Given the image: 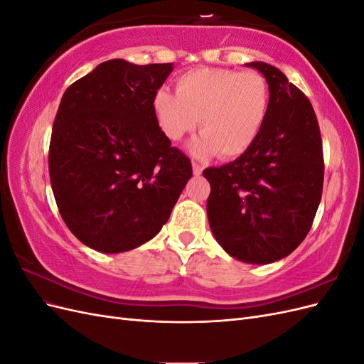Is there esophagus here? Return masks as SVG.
Listing matches in <instances>:
<instances>
[{"instance_id": "34e87169", "label": "esophagus", "mask_w": 364, "mask_h": 364, "mask_svg": "<svg viewBox=\"0 0 364 364\" xmlns=\"http://www.w3.org/2000/svg\"><path fill=\"white\" fill-rule=\"evenodd\" d=\"M202 171H203V165L200 162H193V173L196 176H199L202 174Z\"/></svg>"}]
</instances>
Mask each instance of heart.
<instances>
[{"label":"heart","mask_w":364,"mask_h":364,"mask_svg":"<svg viewBox=\"0 0 364 364\" xmlns=\"http://www.w3.org/2000/svg\"><path fill=\"white\" fill-rule=\"evenodd\" d=\"M153 114L164 135L179 141L197 126L202 136L191 150L205 156L218 153L235 158L246 153L266 124L270 87L258 71L196 68L176 80V94L159 90Z\"/></svg>","instance_id":"obj_1"}]
</instances>
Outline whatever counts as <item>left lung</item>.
<instances>
[{"label":"left lung","mask_w":364,"mask_h":364,"mask_svg":"<svg viewBox=\"0 0 364 364\" xmlns=\"http://www.w3.org/2000/svg\"><path fill=\"white\" fill-rule=\"evenodd\" d=\"M266 77L270 109L253 146L203 176L211 185L209 226L230 257L252 264L278 261L310 232L323 190L321 129L310 100L282 71L250 62Z\"/></svg>","instance_id":"1"}]
</instances>
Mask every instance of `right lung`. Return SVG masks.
<instances>
[{
  "mask_svg": "<svg viewBox=\"0 0 364 364\" xmlns=\"http://www.w3.org/2000/svg\"><path fill=\"white\" fill-rule=\"evenodd\" d=\"M173 63L112 59L65 91L48 150L51 188L65 225L98 252L135 249L167 223L190 158L164 135L153 97Z\"/></svg>",
  "mask_w": 364,
  "mask_h": 364,
  "instance_id": "obj_1",
  "label": "right lung"
}]
</instances>
